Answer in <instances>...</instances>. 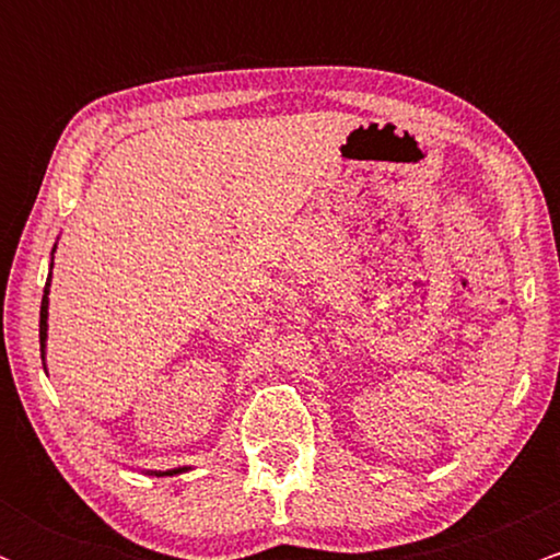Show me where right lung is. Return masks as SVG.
<instances>
[{
	"label": "right lung",
	"instance_id": "right-lung-1",
	"mask_svg": "<svg viewBox=\"0 0 560 560\" xmlns=\"http://www.w3.org/2000/svg\"><path fill=\"white\" fill-rule=\"evenodd\" d=\"M49 279H52V271L47 276V287H44V298H42V313H38V342H42V363H44V347H47V316H49ZM189 471V468H171V471H150L155 477H173V474Z\"/></svg>",
	"mask_w": 560,
	"mask_h": 560
}]
</instances>
